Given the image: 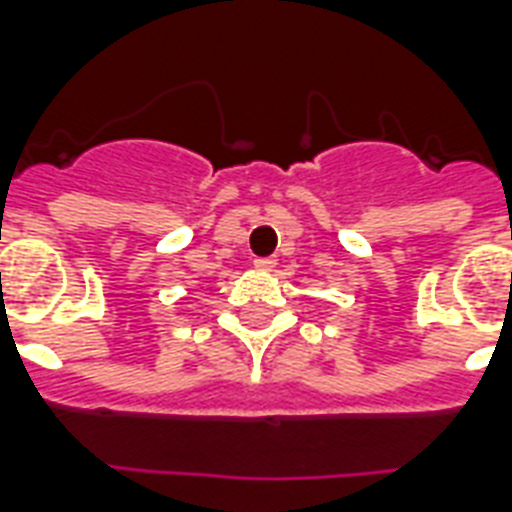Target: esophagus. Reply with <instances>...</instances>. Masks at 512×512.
Returning <instances> with one entry per match:
<instances>
[{
	"label": "esophagus",
	"mask_w": 512,
	"mask_h": 512,
	"mask_svg": "<svg viewBox=\"0 0 512 512\" xmlns=\"http://www.w3.org/2000/svg\"><path fill=\"white\" fill-rule=\"evenodd\" d=\"M257 271H273L276 268V257H255Z\"/></svg>",
	"instance_id": "1"
}]
</instances>
